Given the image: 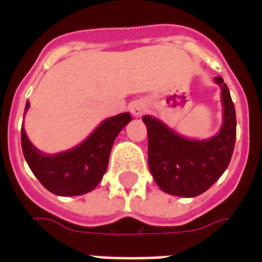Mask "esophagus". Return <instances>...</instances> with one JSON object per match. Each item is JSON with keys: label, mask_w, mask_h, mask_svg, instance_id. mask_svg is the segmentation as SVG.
Segmentation results:
<instances>
[{"label": "esophagus", "mask_w": 262, "mask_h": 262, "mask_svg": "<svg viewBox=\"0 0 262 262\" xmlns=\"http://www.w3.org/2000/svg\"><path fill=\"white\" fill-rule=\"evenodd\" d=\"M130 114L135 116V118H140L143 115L146 114V111H147V105L143 102V101H135V102L130 103Z\"/></svg>", "instance_id": "1"}]
</instances>
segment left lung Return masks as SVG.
<instances>
[{
  "instance_id": "1",
  "label": "left lung",
  "mask_w": 262,
  "mask_h": 262,
  "mask_svg": "<svg viewBox=\"0 0 262 262\" xmlns=\"http://www.w3.org/2000/svg\"><path fill=\"white\" fill-rule=\"evenodd\" d=\"M222 88L223 125L208 140H189L151 116H143L147 126L148 168L161 191L192 198L213 185L230 163L236 143V111L229 88L222 77H214Z\"/></svg>"
}]
</instances>
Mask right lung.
Wrapping results in <instances>:
<instances>
[{
  "instance_id": "right-lung-1",
  "label": "right lung",
  "mask_w": 262,
  "mask_h": 262,
  "mask_svg": "<svg viewBox=\"0 0 262 262\" xmlns=\"http://www.w3.org/2000/svg\"><path fill=\"white\" fill-rule=\"evenodd\" d=\"M29 108L26 102L25 112ZM132 120L130 114H119L103 120L80 146L64 153L48 156L40 153L20 130L25 160L43 187L54 195L75 196L92 191L108 168L109 154L115 139Z\"/></svg>"
}]
</instances>
